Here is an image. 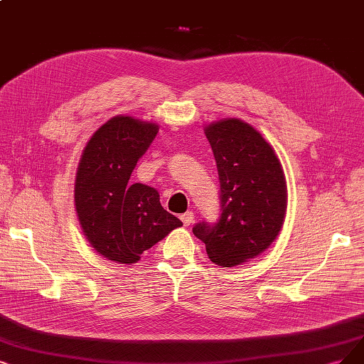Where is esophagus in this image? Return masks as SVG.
Wrapping results in <instances>:
<instances>
[{"mask_svg":"<svg viewBox=\"0 0 364 364\" xmlns=\"http://www.w3.org/2000/svg\"><path fill=\"white\" fill-rule=\"evenodd\" d=\"M180 219H181V222H183L184 226H191V225L193 223V220H195V214H193L192 211H187V213L181 214Z\"/></svg>","mask_w":364,"mask_h":364,"instance_id":"esophagus-1","label":"esophagus"}]
</instances>
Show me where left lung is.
<instances>
[{"label":"left lung","mask_w":364,"mask_h":364,"mask_svg":"<svg viewBox=\"0 0 364 364\" xmlns=\"http://www.w3.org/2000/svg\"><path fill=\"white\" fill-rule=\"evenodd\" d=\"M204 132L219 172L220 218L196 223L193 234L214 264L235 267L257 258L279 235L287 213L285 175L272 145L245 121L225 118Z\"/></svg>","instance_id":"1"}]
</instances>
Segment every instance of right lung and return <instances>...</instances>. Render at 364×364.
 Instances as JSON below:
<instances>
[{
	"mask_svg": "<svg viewBox=\"0 0 364 364\" xmlns=\"http://www.w3.org/2000/svg\"><path fill=\"white\" fill-rule=\"evenodd\" d=\"M157 132L154 123L117 115L96 130L79 160L77 219L94 250L109 261L138 262L145 250L183 225L161 207L156 189L129 184Z\"/></svg>",
	"mask_w": 364,
	"mask_h": 364,
	"instance_id": "right-lung-1",
	"label": "right lung"
}]
</instances>
